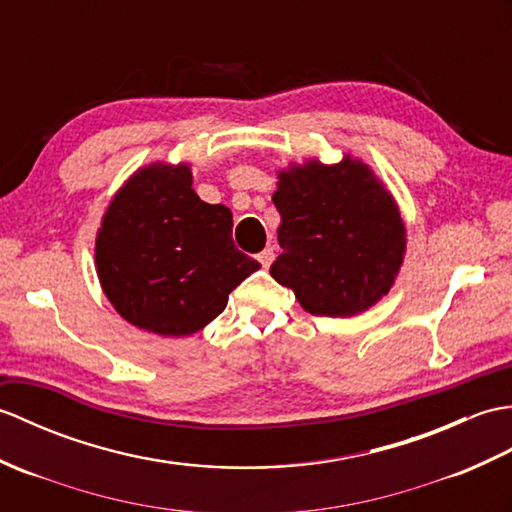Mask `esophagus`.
Here are the masks:
<instances>
[{
    "mask_svg": "<svg viewBox=\"0 0 512 512\" xmlns=\"http://www.w3.org/2000/svg\"><path fill=\"white\" fill-rule=\"evenodd\" d=\"M258 263L263 265L265 269H267L271 263H274V249H271V247H265L263 252L258 254Z\"/></svg>",
    "mask_w": 512,
    "mask_h": 512,
    "instance_id": "34e87169",
    "label": "esophagus"
}]
</instances>
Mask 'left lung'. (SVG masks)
Returning a JSON list of instances; mask_svg holds the SVG:
<instances>
[{
  "label": "left lung",
  "instance_id": "8db88e82",
  "mask_svg": "<svg viewBox=\"0 0 512 512\" xmlns=\"http://www.w3.org/2000/svg\"><path fill=\"white\" fill-rule=\"evenodd\" d=\"M282 254L269 274L293 289L311 315L368 311L394 287L407 230L399 203L374 170L346 153L337 164L311 157L278 170Z\"/></svg>",
  "mask_w": 512,
  "mask_h": 512
}]
</instances>
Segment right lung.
<instances>
[{
	"mask_svg": "<svg viewBox=\"0 0 512 512\" xmlns=\"http://www.w3.org/2000/svg\"><path fill=\"white\" fill-rule=\"evenodd\" d=\"M94 252L113 309L162 337L201 331L260 267L232 243V210L192 190L188 162L135 170L102 214Z\"/></svg>",
	"mask_w": 512,
	"mask_h": 512,
	"instance_id": "add662e5",
	"label": "right lung"
}]
</instances>
